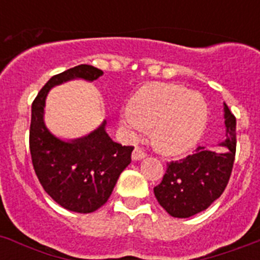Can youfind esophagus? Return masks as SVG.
I'll return each mask as SVG.
<instances>
[{
	"mask_svg": "<svg viewBox=\"0 0 260 260\" xmlns=\"http://www.w3.org/2000/svg\"><path fill=\"white\" fill-rule=\"evenodd\" d=\"M145 157H146V154L140 148H136L135 150H133V153H132L133 161H140V159H143V158H145Z\"/></svg>",
	"mask_w": 260,
	"mask_h": 260,
	"instance_id": "34e87169",
	"label": "esophagus"
}]
</instances>
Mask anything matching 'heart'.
<instances>
[{
  "mask_svg": "<svg viewBox=\"0 0 260 260\" xmlns=\"http://www.w3.org/2000/svg\"><path fill=\"white\" fill-rule=\"evenodd\" d=\"M120 121L132 133L152 128V141L159 152L180 154L204 135L208 105L202 94L180 85L148 83L131 96Z\"/></svg>",
  "mask_w": 260,
  "mask_h": 260,
  "instance_id": "heart-1",
  "label": "heart"
}]
</instances>
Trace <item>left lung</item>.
<instances>
[{
  "mask_svg": "<svg viewBox=\"0 0 260 260\" xmlns=\"http://www.w3.org/2000/svg\"><path fill=\"white\" fill-rule=\"evenodd\" d=\"M226 135L221 150L199 146L193 154L168 164L162 182L154 187L159 205L170 216L191 217L221 196L230 179L236 157V117L224 103Z\"/></svg>",
  "mask_w": 260,
  "mask_h": 260,
  "instance_id": "left-lung-1",
  "label": "left lung"
}]
</instances>
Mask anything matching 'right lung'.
<instances>
[{"label": "right lung", "instance_id": "right-lung-1", "mask_svg": "<svg viewBox=\"0 0 260 260\" xmlns=\"http://www.w3.org/2000/svg\"><path fill=\"white\" fill-rule=\"evenodd\" d=\"M103 72L78 65L56 74L43 86L31 107L30 152L34 170L44 191L62 208L91 213L108 200L121 171L131 164L133 146L112 141L106 121L82 139H57L44 124V106L49 90L67 81H95Z\"/></svg>", "mask_w": 260, "mask_h": 260}]
</instances>
